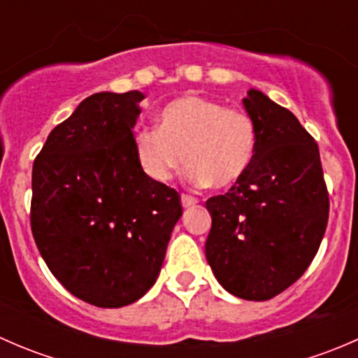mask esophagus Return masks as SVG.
Instances as JSON below:
<instances>
[{"mask_svg":"<svg viewBox=\"0 0 358 358\" xmlns=\"http://www.w3.org/2000/svg\"><path fill=\"white\" fill-rule=\"evenodd\" d=\"M182 204L183 208H190V206L197 204V197L189 196V194H182Z\"/></svg>","mask_w":358,"mask_h":358,"instance_id":"obj_1","label":"esophagus"}]
</instances>
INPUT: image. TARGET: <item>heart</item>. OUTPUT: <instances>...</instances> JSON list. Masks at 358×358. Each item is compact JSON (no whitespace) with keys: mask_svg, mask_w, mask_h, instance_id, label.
<instances>
[{"mask_svg":"<svg viewBox=\"0 0 358 358\" xmlns=\"http://www.w3.org/2000/svg\"><path fill=\"white\" fill-rule=\"evenodd\" d=\"M133 145L140 168L154 182H168L185 161L190 164L189 182L229 189L251 168L258 131L246 110L227 109L206 96L185 95L162 107L157 129H138Z\"/></svg>","mask_w":358,"mask_h":358,"instance_id":"obj_1","label":"heart"}]
</instances>
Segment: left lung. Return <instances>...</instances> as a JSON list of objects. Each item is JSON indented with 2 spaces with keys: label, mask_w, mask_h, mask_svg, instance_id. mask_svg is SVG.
<instances>
[{
  "label": "left lung",
  "mask_w": 358,
  "mask_h": 358,
  "mask_svg": "<svg viewBox=\"0 0 358 358\" xmlns=\"http://www.w3.org/2000/svg\"><path fill=\"white\" fill-rule=\"evenodd\" d=\"M258 131L255 161L227 194L209 197L206 258L234 296L265 301L305 273L322 243L329 192L319 145L291 110L258 90L243 100Z\"/></svg>",
  "instance_id": "8db88e82"
}]
</instances>
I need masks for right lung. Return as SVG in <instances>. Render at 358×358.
I'll return each mask as SVG.
<instances>
[{
	"instance_id": "right-lung-1",
	"label": "right lung",
	"mask_w": 358,
	"mask_h": 358,
	"mask_svg": "<svg viewBox=\"0 0 358 358\" xmlns=\"http://www.w3.org/2000/svg\"><path fill=\"white\" fill-rule=\"evenodd\" d=\"M140 92L88 96L52 129L32 166L31 230L50 272L76 298L119 308L156 282L180 194L140 168Z\"/></svg>"
}]
</instances>
